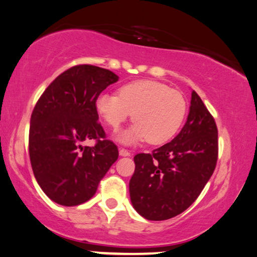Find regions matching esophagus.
<instances>
[{"instance_id":"34e87169","label":"esophagus","mask_w":257,"mask_h":257,"mask_svg":"<svg viewBox=\"0 0 257 257\" xmlns=\"http://www.w3.org/2000/svg\"><path fill=\"white\" fill-rule=\"evenodd\" d=\"M120 155L121 156H130V151L127 149H123V148H121Z\"/></svg>"}]
</instances>
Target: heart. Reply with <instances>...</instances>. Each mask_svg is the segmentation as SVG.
<instances>
[{"label": "heart", "instance_id": "1", "mask_svg": "<svg viewBox=\"0 0 257 257\" xmlns=\"http://www.w3.org/2000/svg\"><path fill=\"white\" fill-rule=\"evenodd\" d=\"M95 109L114 130L133 115L136 122L121 134L122 142L148 139L151 144H162L179 130L186 114V102L182 94L163 82L143 79L122 85L118 94H99Z\"/></svg>", "mask_w": 257, "mask_h": 257}]
</instances>
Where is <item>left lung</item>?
<instances>
[{"instance_id": "left-lung-1", "label": "left lung", "mask_w": 257, "mask_h": 257, "mask_svg": "<svg viewBox=\"0 0 257 257\" xmlns=\"http://www.w3.org/2000/svg\"><path fill=\"white\" fill-rule=\"evenodd\" d=\"M218 151L214 117L193 91L187 121L178 135L151 154L134 157L135 172L129 182L134 208L153 221L183 213L214 172Z\"/></svg>"}]
</instances>
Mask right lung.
I'll list each match as a JSON object with an SVG mask.
<instances>
[{
	"label": "right lung",
	"mask_w": 257,
	"mask_h": 257,
	"mask_svg": "<svg viewBox=\"0 0 257 257\" xmlns=\"http://www.w3.org/2000/svg\"><path fill=\"white\" fill-rule=\"evenodd\" d=\"M118 77L106 68L75 65L53 80L32 110L29 155L35 178L50 199L77 206L95 194L118 157L97 122L96 96ZM94 139L93 147H82Z\"/></svg>",
	"instance_id": "1"
}]
</instances>
